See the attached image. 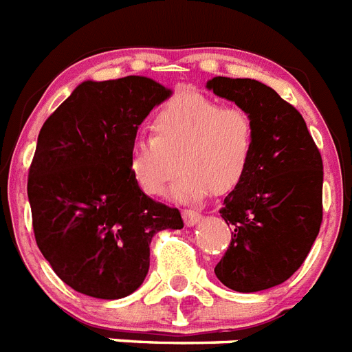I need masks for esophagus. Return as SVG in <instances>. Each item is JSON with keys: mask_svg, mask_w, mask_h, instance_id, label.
<instances>
[{"mask_svg": "<svg viewBox=\"0 0 352 352\" xmlns=\"http://www.w3.org/2000/svg\"><path fill=\"white\" fill-rule=\"evenodd\" d=\"M182 216H184V221L187 227H194V225L201 220V214H199V212H196V210H184V212H182Z\"/></svg>", "mask_w": 352, "mask_h": 352, "instance_id": "1", "label": "esophagus"}]
</instances>
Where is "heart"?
<instances>
[{
    "instance_id": "heart-1",
    "label": "heart",
    "mask_w": 352,
    "mask_h": 352,
    "mask_svg": "<svg viewBox=\"0 0 352 352\" xmlns=\"http://www.w3.org/2000/svg\"><path fill=\"white\" fill-rule=\"evenodd\" d=\"M153 129L154 136L134 138L129 151L132 176L151 196L167 192L179 167L184 174L173 189L179 201L230 192L251 168L254 123L241 109L185 92L156 114Z\"/></svg>"
}]
</instances>
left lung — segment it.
<instances>
[{"label":"left lung","mask_w":352,"mask_h":352,"mask_svg":"<svg viewBox=\"0 0 352 352\" xmlns=\"http://www.w3.org/2000/svg\"><path fill=\"white\" fill-rule=\"evenodd\" d=\"M207 89L236 103L254 123L251 168L220 210L234 230L214 272L232 291H265L300 269L318 236L322 156L302 114L271 87L216 76Z\"/></svg>","instance_id":"obj_1"}]
</instances>
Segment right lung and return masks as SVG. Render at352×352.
Returning <instances> with one entry per match:
<instances>
[{"label":"right lung","instance_id":"add662e5","mask_svg":"<svg viewBox=\"0 0 352 352\" xmlns=\"http://www.w3.org/2000/svg\"><path fill=\"white\" fill-rule=\"evenodd\" d=\"M170 94L145 76L87 80L39 131L27 185L34 236L81 294L129 296L147 276L153 236L184 227L179 210L148 198L129 165L138 127Z\"/></svg>","mask_w":352,"mask_h":352}]
</instances>
